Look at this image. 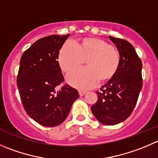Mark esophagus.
Returning <instances> with one entry per match:
<instances>
[{"mask_svg":"<svg viewBox=\"0 0 158 158\" xmlns=\"http://www.w3.org/2000/svg\"><path fill=\"white\" fill-rule=\"evenodd\" d=\"M85 93H86V92H85V91H82V90H79V96H84V95L85 94Z\"/></svg>","mask_w":158,"mask_h":158,"instance_id":"obj_1","label":"esophagus"}]
</instances>
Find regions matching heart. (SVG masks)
Wrapping results in <instances>:
<instances>
[{
	"label": "heart",
	"mask_w": 158,
	"mask_h": 158,
	"mask_svg": "<svg viewBox=\"0 0 158 158\" xmlns=\"http://www.w3.org/2000/svg\"><path fill=\"white\" fill-rule=\"evenodd\" d=\"M59 66L65 73H71L84 64L86 69L73 72L67 80L73 86L89 89L99 80L106 82L116 75L120 62V53L110 43L98 38H84L76 44L66 42L61 47L58 57Z\"/></svg>",
	"instance_id": "b5f03b06"
}]
</instances>
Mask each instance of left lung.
Wrapping results in <instances>:
<instances>
[{
    "label": "left lung",
    "instance_id": "obj_1",
    "mask_svg": "<svg viewBox=\"0 0 158 158\" xmlns=\"http://www.w3.org/2000/svg\"><path fill=\"white\" fill-rule=\"evenodd\" d=\"M109 38L120 53V66L100 91H96L97 102L91 110L100 123L115 125L127 119L137 104L143 85L142 62L129 42L113 36Z\"/></svg>",
    "mask_w": 158,
    "mask_h": 158
}]
</instances>
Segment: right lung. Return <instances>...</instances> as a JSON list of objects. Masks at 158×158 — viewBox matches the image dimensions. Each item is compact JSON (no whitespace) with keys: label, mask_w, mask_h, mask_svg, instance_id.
Returning a JSON list of instances; mask_svg holds the SVG:
<instances>
[{"label":"right lung","mask_w":158,"mask_h":158,"mask_svg":"<svg viewBox=\"0 0 158 158\" xmlns=\"http://www.w3.org/2000/svg\"><path fill=\"white\" fill-rule=\"evenodd\" d=\"M69 34L52 35L38 39L20 61L17 85L23 107L35 121L45 127L61 124L79 96L75 88L64 84L58 57Z\"/></svg>","instance_id":"1"}]
</instances>
